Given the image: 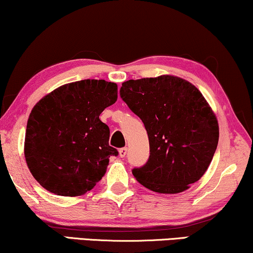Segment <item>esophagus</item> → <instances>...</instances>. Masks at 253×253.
<instances>
[{
    "mask_svg": "<svg viewBox=\"0 0 253 253\" xmlns=\"http://www.w3.org/2000/svg\"><path fill=\"white\" fill-rule=\"evenodd\" d=\"M119 153H120V157H121V158H126V153H127V148H126V147L120 148Z\"/></svg>",
    "mask_w": 253,
    "mask_h": 253,
    "instance_id": "34e87169",
    "label": "esophagus"
}]
</instances>
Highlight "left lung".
Segmentation results:
<instances>
[{
  "label": "left lung",
  "instance_id": "8db88e82",
  "mask_svg": "<svg viewBox=\"0 0 253 253\" xmlns=\"http://www.w3.org/2000/svg\"><path fill=\"white\" fill-rule=\"evenodd\" d=\"M120 95L143 121L150 157L133 168L140 184L160 193L189 189L209 168L219 141L216 117L196 86L174 76L124 82Z\"/></svg>",
  "mask_w": 253,
  "mask_h": 253
}]
</instances>
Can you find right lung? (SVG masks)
I'll return each mask as SVG.
<instances>
[{
    "label": "right lung",
    "mask_w": 253,
    "mask_h": 253,
    "mask_svg": "<svg viewBox=\"0 0 253 253\" xmlns=\"http://www.w3.org/2000/svg\"><path fill=\"white\" fill-rule=\"evenodd\" d=\"M117 100V85L103 79L65 84L34 106L27 121L25 159L41 186L58 196L84 195L105 175L109 127L99 119Z\"/></svg>",
    "instance_id": "obj_1"
}]
</instances>
